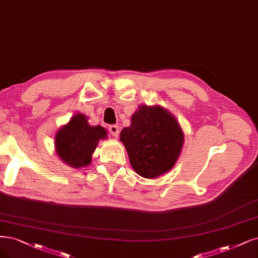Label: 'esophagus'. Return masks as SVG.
Returning a JSON list of instances; mask_svg holds the SVG:
<instances>
[{
    "instance_id": "34e87169",
    "label": "esophagus",
    "mask_w": 258,
    "mask_h": 258,
    "mask_svg": "<svg viewBox=\"0 0 258 258\" xmlns=\"http://www.w3.org/2000/svg\"><path fill=\"white\" fill-rule=\"evenodd\" d=\"M109 131H110V133H111L113 137L117 138L118 135H119V127L116 126V125H112V126L109 127Z\"/></svg>"
}]
</instances>
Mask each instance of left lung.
Returning a JSON list of instances; mask_svg holds the SVG:
<instances>
[{
  "label": "left lung",
  "instance_id": "obj_1",
  "mask_svg": "<svg viewBox=\"0 0 258 258\" xmlns=\"http://www.w3.org/2000/svg\"><path fill=\"white\" fill-rule=\"evenodd\" d=\"M119 139L133 170L148 179L172 170L184 142L183 131L171 112L146 104L132 114L130 126L121 130Z\"/></svg>",
  "mask_w": 258,
  "mask_h": 258
}]
</instances>
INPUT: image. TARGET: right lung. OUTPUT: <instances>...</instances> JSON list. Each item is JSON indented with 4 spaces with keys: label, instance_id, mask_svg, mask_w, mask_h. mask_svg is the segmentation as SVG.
I'll use <instances>...</instances> for the list:
<instances>
[{
    "label": "right lung",
    "instance_id": "right-lung-1",
    "mask_svg": "<svg viewBox=\"0 0 258 258\" xmlns=\"http://www.w3.org/2000/svg\"><path fill=\"white\" fill-rule=\"evenodd\" d=\"M87 119L86 115L77 113L55 135V153L70 167L81 168L90 165L99 141L108 137L103 127L91 126Z\"/></svg>",
    "mask_w": 258,
    "mask_h": 258
}]
</instances>
